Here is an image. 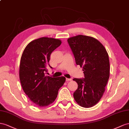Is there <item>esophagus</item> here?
<instances>
[{"instance_id": "34e87169", "label": "esophagus", "mask_w": 129, "mask_h": 129, "mask_svg": "<svg viewBox=\"0 0 129 129\" xmlns=\"http://www.w3.org/2000/svg\"><path fill=\"white\" fill-rule=\"evenodd\" d=\"M72 80L71 78H66V81H70Z\"/></svg>"}]
</instances>
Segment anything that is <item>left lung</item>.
Masks as SVG:
<instances>
[{"instance_id": "obj_1", "label": "left lung", "mask_w": 129, "mask_h": 129, "mask_svg": "<svg viewBox=\"0 0 129 129\" xmlns=\"http://www.w3.org/2000/svg\"><path fill=\"white\" fill-rule=\"evenodd\" d=\"M76 63L83 68L84 78H74L78 88L74 93L76 102L85 108L100 100L110 77V60L101 43L91 36L78 35L68 39Z\"/></svg>"}]
</instances>
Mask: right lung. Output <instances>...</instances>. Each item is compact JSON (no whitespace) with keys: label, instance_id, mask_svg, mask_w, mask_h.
<instances>
[{"label":"right lung","instance_id":"add662e5","mask_svg":"<svg viewBox=\"0 0 129 129\" xmlns=\"http://www.w3.org/2000/svg\"><path fill=\"white\" fill-rule=\"evenodd\" d=\"M61 44L60 40L43 37L26 46L21 56L19 76L23 90L35 105L46 107L57 98L65 77L46 75L52 52Z\"/></svg>","mask_w":129,"mask_h":129}]
</instances>
